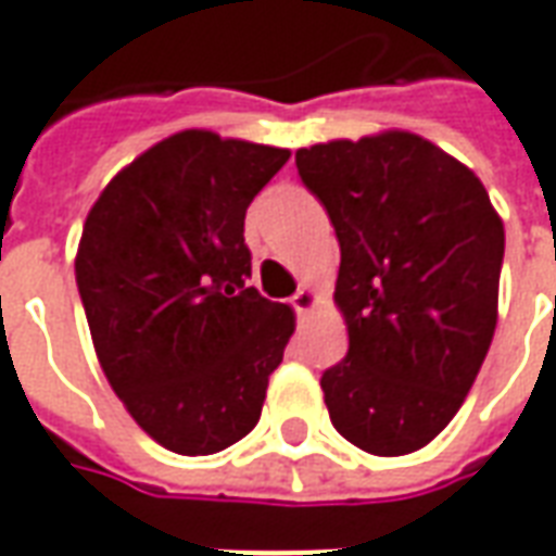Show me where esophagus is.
Listing matches in <instances>:
<instances>
[{
	"mask_svg": "<svg viewBox=\"0 0 556 556\" xmlns=\"http://www.w3.org/2000/svg\"><path fill=\"white\" fill-rule=\"evenodd\" d=\"M291 306L304 316L309 309H316L318 306V294L316 289H309V286H301V289L294 291V298H291Z\"/></svg>",
	"mask_w": 556,
	"mask_h": 556,
	"instance_id": "obj_1",
	"label": "esophagus"
}]
</instances>
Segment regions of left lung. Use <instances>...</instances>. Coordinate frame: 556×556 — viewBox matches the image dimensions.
Returning <instances> with one entry per match:
<instances>
[{
	"label": "left lung",
	"instance_id": "left-lung-1",
	"mask_svg": "<svg viewBox=\"0 0 556 556\" xmlns=\"http://www.w3.org/2000/svg\"><path fill=\"white\" fill-rule=\"evenodd\" d=\"M294 165L340 240L349 355L321 376L331 425L367 454L418 452L494 340L503 219L464 162L413 131L301 147Z\"/></svg>",
	"mask_w": 556,
	"mask_h": 556
}]
</instances>
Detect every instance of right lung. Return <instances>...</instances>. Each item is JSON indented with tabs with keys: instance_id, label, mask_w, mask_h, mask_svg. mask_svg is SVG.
<instances>
[{
	"instance_id": "obj_1",
	"label": "right lung",
	"mask_w": 556,
	"mask_h": 556,
	"mask_svg": "<svg viewBox=\"0 0 556 556\" xmlns=\"http://www.w3.org/2000/svg\"><path fill=\"white\" fill-rule=\"evenodd\" d=\"M289 150L186 129L104 186L75 277L114 394L186 457L243 440L294 333V309L247 286L243 219Z\"/></svg>"
}]
</instances>
